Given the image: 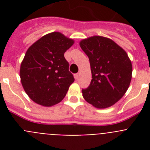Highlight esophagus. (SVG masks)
Returning <instances> with one entry per match:
<instances>
[{"label": "esophagus", "instance_id": "obj_1", "mask_svg": "<svg viewBox=\"0 0 150 150\" xmlns=\"http://www.w3.org/2000/svg\"><path fill=\"white\" fill-rule=\"evenodd\" d=\"M74 78H75L76 79H77L78 78H79V74H74Z\"/></svg>", "mask_w": 150, "mask_h": 150}]
</instances>
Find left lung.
Masks as SVG:
<instances>
[{"mask_svg": "<svg viewBox=\"0 0 150 150\" xmlns=\"http://www.w3.org/2000/svg\"><path fill=\"white\" fill-rule=\"evenodd\" d=\"M79 46L89 59V86L82 90L84 99L98 109L115 104L128 90L132 76V62L121 46L110 38L93 36Z\"/></svg>", "mask_w": 150, "mask_h": 150, "instance_id": "obj_1", "label": "left lung"}]
</instances>
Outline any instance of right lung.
Listing matches in <instances>:
<instances>
[{
	"label": "right lung",
	"instance_id": "right-lung-1",
	"mask_svg": "<svg viewBox=\"0 0 150 150\" xmlns=\"http://www.w3.org/2000/svg\"><path fill=\"white\" fill-rule=\"evenodd\" d=\"M74 43L62 33L52 32L28 49L19 74L24 90L33 101L51 107L65 97L74 78L64 54Z\"/></svg>",
	"mask_w": 150,
	"mask_h": 150
}]
</instances>
